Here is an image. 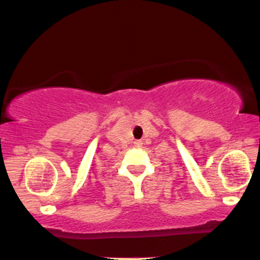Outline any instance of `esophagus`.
Returning a JSON list of instances; mask_svg holds the SVG:
<instances>
[{
  "mask_svg": "<svg viewBox=\"0 0 260 260\" xmlns=\"http://www.w3.org/2000/svg\"><path fill=\"white\" fill-rule=\"evenodd\" d=\"M133 144H134V147H136V148H140L143 145V142H142V140H134Z\"/></svg>",
  "mask_w": 260,
  "mask_h": 260,
  "instance_id": "obj_1",
  "label": "esophagus"
}]
</instances>
